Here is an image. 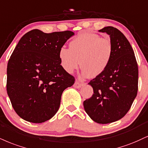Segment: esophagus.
<instances>
[{
  "instance_id": "34e87169",
  "label": "esophagus",
  "mask_w": 148,
  "mask_h": 148,
  "mask_svg": "<svg viewBox=\"0 0 148 148\" xmlns=\"http://www.w3.org/2000/svg\"><path fill=\"white\" fill-rule=\"evenodd\" d=\"M82 85H83V84H82L81 83H80L79 81H77V80H76V81H75V83H74V87L75 88H80L82 86Z\"/></svg>"
}]
</instances>
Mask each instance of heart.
<instances>
[{"instance_id": "obj_1", "label": "heart", "mask_w": 148, "mask_h": 148, "mask_svg": "<svg viewBox=\"0 0 148 148\" xmlns=\"http://www.w3.org/2000/svg\"><path fill=\"white\" fill-rule=\"evenodd\" d=\"M69 49L61 47L58 56L63 68L72 73L81 66L83 74L96 77L109 66L114 54V45L108 37L92 33H82L69 42Z\"/></svg>"}]
</instances>
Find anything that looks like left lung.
<instances>
[{
	"label": "left lung",
	"instance_id": "8db88e82",
	"mask_svg": "<svg viewBox=\"0 0 148 148\" xmlns=\"http://www.w3.org/2000/svg\"><path fill=\"white\" fill-rule=\"evenodd\" d=\"M99 32L110 35L114 54L106 71L88 83L94 94L83 106L94 121L107 124L122 119L130 109L138 92V69L132 47L121 32L111 26Z\"/></svg>",
	"mask_w": 148,
	"mask_h": 148
}]
</instances>
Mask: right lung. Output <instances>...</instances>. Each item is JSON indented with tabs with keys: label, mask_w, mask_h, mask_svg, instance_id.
<instances>
[{
	"label": "right lung",
	"mask_w": 148,
	"mask_h": 148,
	"mask_svg": "<svg viewBox=\"0 0 148 148\" xmlns=\"http://www.w3.org/2000/svg\"><path fill=\"white\" fill-rule=\"evenodd\" d=\"M71 31L44 33L33 29L16 46L7 68V92L21 118L40 123L59 109L62 93L75 79L60 65V49Z\"/></svg>",
	"instance_id": "obj_1"
}]
</instances>
